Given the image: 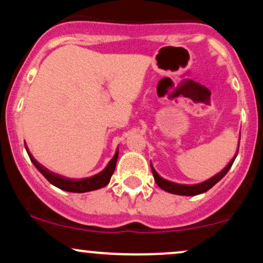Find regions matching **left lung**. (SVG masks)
<instances>
[{
  "label": "left lung",
  "instance_id": "1",
  "mask_svg": "<svg viewBox=\"0 0 263 263\" xmlns=\"http://www.w3.org/2000/svg\"><path fill=\"white\" fill-rule=\"evenodd\" d=\"M236 156H235L234 158L230 161V163L226 165V167L224 168V171H221L220 173L216 174V176L210 178V179L205 180V182L200 183V184H195V185H184V184H177V183L170 182V180H165V179H163L162 177L158 176V173H157L155 168L152 167V164H151V168H152V173H153V177H155L157 185H158L161 189L165 190V192H168V193H172V194H177V195H198V194H201V193L208 192V190H209L210 188H213V186L215 185L219 180H221L222 178L225 177V174L230 171L232 163H234Z\"/></svg>",
  "mask_w": 263,
  "mask_h": 263
}]
</instances>
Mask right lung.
I'll return each instance as SVG.
<instances>
[{
	"mask_svg": "<svg viewBox=\"0 0 263 263\" xmlns=\"http://www.w3.org/2000/svg\"><path fill=\"white\" fill-rule=\"evenodd\" d=\"M27 153H28L29 158L33 164L35 165V168L43 174L45 179L48 180L50 184L55 185L57 188L65 190V192H71V193H85V192H91V190H96L106 186L108 182H110L111 176L114 174L115 167H116L117 157H119V149L115 153L114 158L108 162L104 171L100 172L99 174H95V176L89 177V178H81V179H73V178H66L60 176V174L53 173L49 170L42 165L41 163L37 162L34 159L31 153L28 152V148H27Z\"/></svg>",
	"mask_w": 263,
	"mask_h": 263,
	"instance_id": "right-lung-1",
	"label": "right lung"
}]
</instances>
